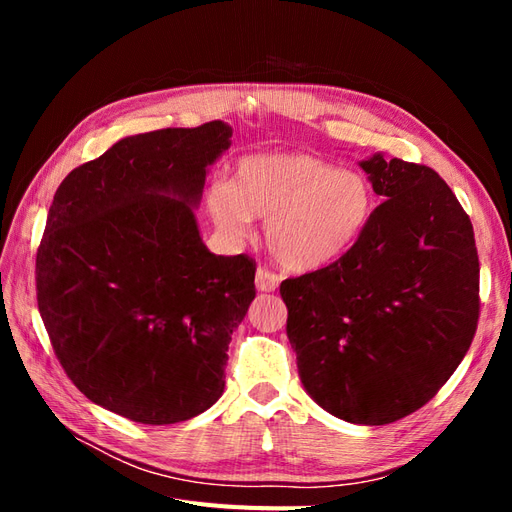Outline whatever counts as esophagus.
Masks as SVG:
<instances>
[{
  "label": "esophagus",
  "mask_w": 512,
  "mask_h": 512,
  "mask_svg": "<svg viewBox=\"0 0 512 512\" xmlns=\"http://www.w3.org/2000/svg\"><path fill=\"white\" fill-rule=\"evenodd\" d=\"M277 284H280V277H277L273 271L260 267L256 271V288L260 292H273L277 288Z\"/></svg>",
  "instance_id": "34e87169"
}]
</instances>
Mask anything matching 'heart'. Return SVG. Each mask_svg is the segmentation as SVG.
Returning <instances> with one entry per match:
<instances>
[{
  "mask_svg": "<svg viewBox=\"0 0 512 512\" xmlns=\"http://www.w3.org/2000/svg\"><path fill=\"white\" fill-rule=\"evenodd\" d=\"M205 205L224 237L252 235L265 222L271 254L290 271H316L342 258L363 235L374 211L365 175L305 153H252L228 183L215 181Z\"/></svg>",
  "mask_w": 512,
  "mask_h": 512,
  "instance_id": "obj_1",
  "label": "heart"
}]
</instances>
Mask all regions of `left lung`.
Masks as SVG:
<instances>
[{"instance_id":"obj_1","label":"left lung","mask_w":512,"mask_h":512,"mask_svg":"<svg viewBox=\"0 0 512 512\" xmlns=\"http://www.w3.org/2000/svg\"><path fill=\"white\" fill-rule=\"evenodd\" d=\"M359 166L384 203L342 258L280 294L307 395L342 421L386 425L463 361L480 269L472 222L436 170L382 153Z\"/></svg>"}]
</instances>
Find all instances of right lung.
<instances>
[{
    "mask_svg": "<svg viewBox=\"0 0 512 512\" xmlns=\"http://www.w3.org/2000/svg\"><path fill=\"white\" fill-rule=\"evenodd\" d=\"M232 128L126 136L61 181L36 258L38 309L68 378L143 425L188 421L224 393L254 260L215 256L194 209Z\"/></svg>",
    "mask_w": 512,
    "mask_h": 512,
    "instance_id": "add662e5",
    "label": "right lung"
}]
</instances>
